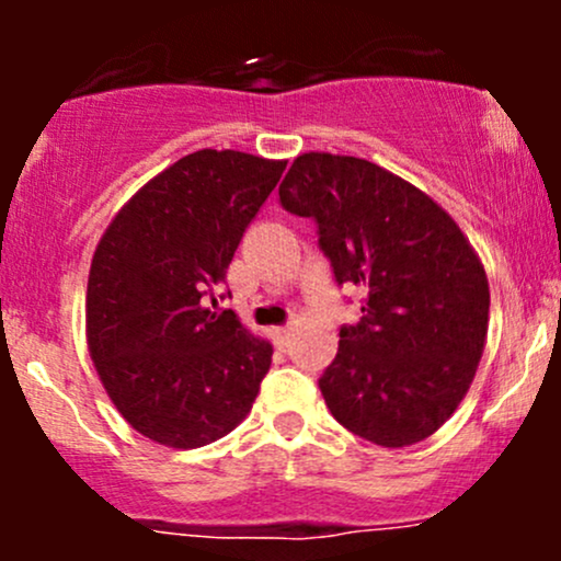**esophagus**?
<instances>
[{
  "label": "esophagus",
  "mask_w": 561,
  "mask_h": 561,
  "mask_svg": "<svg viewBox=\"0 0 561 561\" xmlns=\"http://www.w3.org/2000/svg\"><path fill=\"white\" fill-rule=\"evenodd\" d=\"M274 340H276V345H287L289 327L287 324L285 327H274Z\"/></svg>",
  "instance_id": "obj_1"
}]
</instances>
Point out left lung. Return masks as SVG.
Returning <instances> with one entry per match:
<instances>
[{
    "label": "left lung",
    "instance_id": "left-lung-1",
    "mask_svg": "<svg viewBox=\"0 0 561 561\" xmlns=\"http://www.w3.org/2000/svg\"><path fill=\"white\" fill-rule=\"evenodd\" d=\"M282 208L317 224L340 287L364 289L319 377L332 416L364 440L403 448L467 396L488 334L485 268L440 205L369 160L306 152L279 184Z\"/></svg>",
    "mask_w": 561,
    "mask_h": 561
}]
</instances>
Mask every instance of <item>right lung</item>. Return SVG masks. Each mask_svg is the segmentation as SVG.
I'll return each instance as SVG.
<instances>
[{"mask_svg": "<svg viewBox=\"0 0 561 561\" xmlns=\"http://www.w3.org/2000/svg\"><path fill=\"white\" fill-rule=\"evenodd\" d=\"M285 165L192 152L141 186L96 244L89 353L115 409L160 446H208L253 409L272 345L218 311L214 289Z\"/></svg>", "mask_w": 561, "mask_h": 561, "instance_id": "obj_1", "label": "right lung"}]
</instances>
